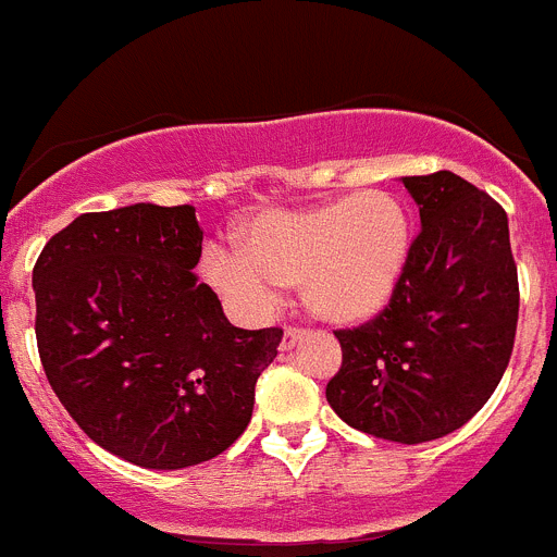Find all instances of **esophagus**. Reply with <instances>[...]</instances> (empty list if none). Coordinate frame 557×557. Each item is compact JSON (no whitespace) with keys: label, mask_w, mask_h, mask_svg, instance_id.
I'll return each mask as SVG.
<instances>
[{"label":"esophagus","mask_w":557,"mask_h":557,"mask_svg":"<svg viewBox=\"0 0 557 557\" xmlns=\"http://www.w3.org/2000/svg\"><path fill=\"white\" fill-rule=\"evenodd\" d=\"M304 329H298V326H287L284 329V337H282V351H289V348L295 346V343H301V337H304Z\"/></svg>","instance_id":"obj_1"}]
</instances>
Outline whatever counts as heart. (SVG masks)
Returning <instances> with one entry per match:
<instances>
[{
	"mask_svg": "<svg viewBox=\"0 0 557 557\" xmlns=\"http://www.w3.org/2000/svg\"><path fill=\"white\" fill-rule=\"evenodd\" d=\"M410 253L405 203L385 189L301 211H264L245 228V248L209 245L203 268L220 293L268 304L304 282L307 307L339 326L371 321L387 307Z\"/></svg>",
	"mask_w": 557,
	"mask_h": 557,
	"instance_id": "obj_1",
	"label": "heart"
}]
</instances>
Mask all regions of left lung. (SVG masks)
I'll return each instance as SVG.
<instances>
[{"label":"left lung","instance_id":"obj_1","mask_svg":"<svg viewBox=\"0 0 557 557\" xmlns=\"http://www.w3.org/2000/svg\"><path fill=\"white\" fill-rule=\"evenodd\" d=\"M405 181L421 231L396 293L362 326L337 329L343 366L326 398L348 426L396 444L460 430L513 354L519 275L508 214L449 170Z\"/></svg>","mask_w":557,"mask_h":557}]
</instances>
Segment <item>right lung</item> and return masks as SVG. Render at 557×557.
<instances>
[{"label":"right lung","instance_id":"obj_1","mask_svg":"<svg viewBox=\"0 0 557 557\" xmlns=\"http://www.w3.org/2000/svg\"><path fill=\"white\" fill-rule=\"evenodd\" d=\"M191 206L88 211L33 268L38 357L95 444L141 469H186L243 435L282 329H236L200 284Z\"/></svg>","mask_w":557,"mask_h":557}]
</instances>
